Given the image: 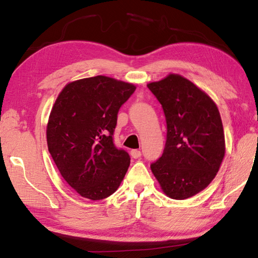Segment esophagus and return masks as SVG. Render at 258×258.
Here are the masks:
<instances>
[{
	"label": "esophagus",
	"instance_id": "esophagus-1",
	"mask_svg": "<svg viewBox=\"0 0 258 258\" xmlns=\"http://www.w3.org/2000/svg\"><path fill=\"white\" fill-rule=\"evenodd\" d=\"M131 155H132V158H134V159H139V158H141L142 153H141L140 150H132L131 151Z\"/></svg>",
	"mask_w": 258,
	"mask_h": 258
}]
</instances>
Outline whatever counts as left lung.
<instances>
[{"instance_id":"1","label":"left lung","mask_w":258,"mask_h":258,"mask_svg":"<svg viewBox=\"0 0 258 258\" xmlns=\"http://www.w3.org/2000/svg\"><path fill=\"white\" fill-rule=\"evenodd\" d=\"M162 105L166 141L151 170L172 199L190 198L214 180L225 155V135L214 100L180 75L148 85Z\"/></svg>"}]
</instances>
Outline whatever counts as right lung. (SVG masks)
I'll return each instance as SVG.
<instances>
[{"mask_svg":"<svg viewBox=\"0 0 258 258\" xmlns=\"http://www.w3.org/2000/svg\"><path fill=\"white\" fill-rule=\"evenodd\" d=\"M135 86L106 76L69 83L59 94L47 126L48 150L62 178L90 200L113 195L131 158L114 144L117 114Z\"/></svg>","mask_w":258,"mask_h":258,"instance_id":"1","label":"right lung"}]
</instances>
